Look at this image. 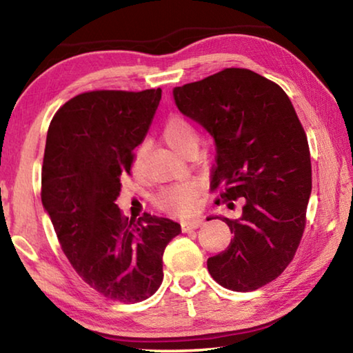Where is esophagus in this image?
Listing matches in <instances>:
<instances>
[{
	"instance_id": "1",
	"label": "esophagus",
	"mask_w": 353,
	"mask_h": 353,
	"mask_svg": "<svg viewBox=\"0 0 353 353\" xmlns=\"http://www.w3.org/2000/svg\"><path fill=\"white\" fill-rule=\"evenodd\" d=\"M204 224V221L196 218V219H190V221H183L182 223V230L183 232H190V230H194V229H199V227Z\"/></svg>"
}]
</instances>
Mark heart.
<instances>
[{
  "label": "heart",
  "instance_id": "1",
  "mask_svg": "<svg viewBox=\"0 0 353 353\" xmlns=\"http://www.w3.org/2000/svg\"><path fill=\"white\" fill-rule=\"evenodd\" d=\"M163 139L171 149H174L181 155H187L191 151H196V148H198V134H196L194 126L182 117H172L168 119L163 129ZM145 151L146 145H140L137 148L132 162L134 170L140 168ZM201 190V183L196 181L171 185V187L162 190L155 196V205L162 208L163 212L179 214V216H187V214L193 213L198 208Z\"/></svg>",
  "mask_w": 353,
  "mask_h": 353
}]
</instances>
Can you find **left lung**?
Listing matches in <instances>:
<instances>
[{"mask_svg":"<svg viewBox=\"0 0 353 353\" xmlns=\"http://www.w3.org/2000/svg\"><path fill=\"white\" fill-rule=\"evenodd\" d=\"M172 97L185 117L213 137V188H223L221 199L229 208L243 202L238 218L216 216L234 238L207 260L208 272L227 290H259L294 259L305 229L312 194L305 130L288 94L246 68L185 83Z\"/></svg>","mask_w":353,"mask_h":353,"instance_id":"8db88e82","label":"left lung"}]
</instances>
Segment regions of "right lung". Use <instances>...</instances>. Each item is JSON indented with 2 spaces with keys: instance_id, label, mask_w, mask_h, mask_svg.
<instances>
[{
  "instance_id": "1",
  "label": "right lung",
  "mask_w": 353,
  "mask_h": 353,
  "mask_svg": "<svg viewBox=\"0 0 353 353\" xmlns=\"http://www.w3.org/2000/svg\"><path fill=\"white\" fill-rule=\"evenodd\" d=\"M160 99V88L81 93L56 112L46 135L41 204L79 277L117 302L159 290L165 248L181 234L174 221L129 219L115 204Z\"/></svg>"
}]
</instances>
